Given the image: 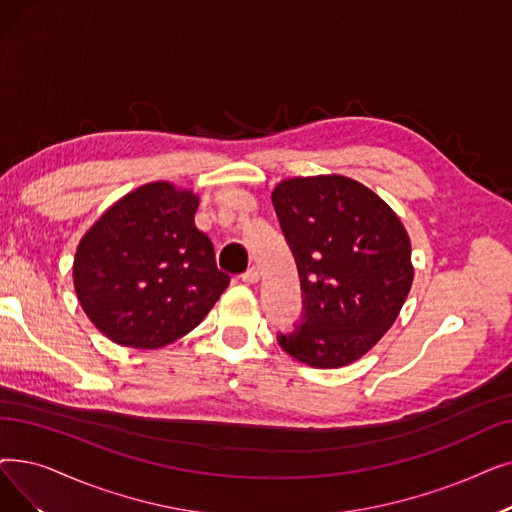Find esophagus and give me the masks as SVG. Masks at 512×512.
Instances as JSON below:
<instances>
[{
  "label": "esophagus",
  "mask_w": 512,
  "mask_h": 512,
  "mask_svg": "<svg viewBox=\"0 0 512 512\" xmlns=\"http://www.w3.org/2000/svg\"><path fill=\"white\" fill-rule=\"evenodd\" d=\"M240 280H242V282H247V284H255V282H259V270L255 268V265H253V268H249L247 272H244V274L240 276Z\"/></svg>",
  "instance_id": "esophagus-1"
}]
</instances>
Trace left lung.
I'll use <instances>...</instances> for the list:
<instances>
[{
	"label": "left lung",
	"mask_w": 512,
	"mask_h": 512,
	"mask_svg": "<svg viewBox=\"0 0 512 512\" xmlns=\"http://www.w3.org/2000/svg\"><path fill=\"white\" fill-rule=\"evenodd\" d=\"M293 251L303 316L280 347L314 368H341L395 322L414 278L410 238L391 207L345 175L291 177L272 192Z\"/></svg>",
	"instance_id": "1"
}]
</instances>
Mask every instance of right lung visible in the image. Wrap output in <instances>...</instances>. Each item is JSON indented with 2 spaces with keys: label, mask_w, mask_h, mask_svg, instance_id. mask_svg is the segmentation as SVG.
I'll use <instances>...</instances> for the list:
<instances>
[{
  "label": "right lung",
  "mask_w": 512,
  "mask_h": 512,
  "mask_svg": "<svg viewBox=\"0 0 512 512\" xmlns=\"http://www.w3.org/2000/svg\"><path fill=\"white\" fill-rule=\"evenodd\" d=\"M198 196L169 182L125 194L81 238L75 293L96 328L123 347L159 349L203 322L230 284L194 226Z\"/></svg>",
  "instance_id": "1"
}]
</instances>
